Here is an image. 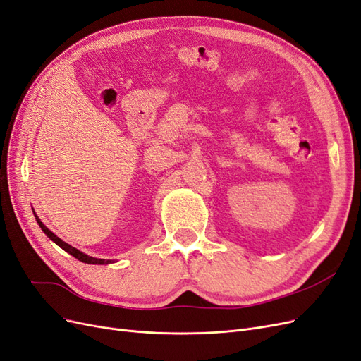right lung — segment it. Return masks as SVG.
<instances>
[{
	"mask_svg": "<svg viewBox=\"0 0 361 361\" xmlns=\"http://www.w3.org/2000/svg\"><path fill=\"white\" fill-rule=\"evenodd\" d=\"M36 221L39 223V226H40V228L43 231V233H45L51 241H54L56 243L60 248H63L64 251H68L69 255H72L73 257H76L78 260H81V262H84V264H90V265H106V264H111V260H106V259H96V257H92V256H87V255H84L82 251H80V250H76L75 247H72V245H69V244H66L64 241H61V239L57 236V235H54L49 228L43 224L40 220H39V216L36 215Z\"/></svg>",
	"mask_w": 361,
	"mask_h": 361,
	"instance_id": "add662e5",
	"label": "right lung"
}]
</instances>
